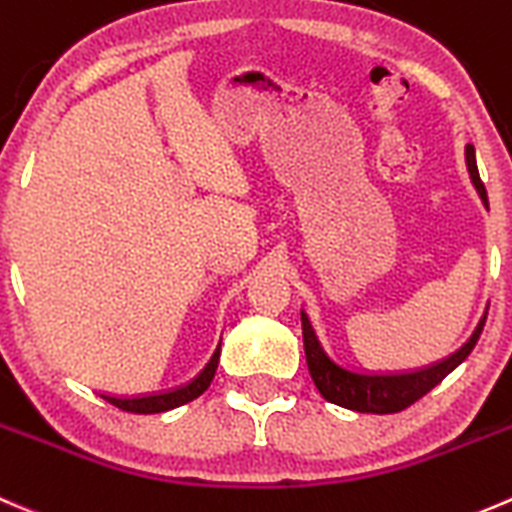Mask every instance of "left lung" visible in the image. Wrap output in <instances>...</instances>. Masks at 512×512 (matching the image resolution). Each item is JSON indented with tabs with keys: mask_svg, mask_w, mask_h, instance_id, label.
<instances>
[{
	"mask_svg": "<svg viewBox=\"0 0 512 512\" xmlns=\"http://www.w3.org/2000/svg\"><path fill=\"white\" fill-rule=\"evenodd\" d=\"M465 162H468L470 180H473L475 190H478L480 200L488 207V192L485 185L480 182L478 165H475V147H465ZM302 317V340H305V357H307V370H310L312 382L315 388L320 390L322 398L327 403H335L340 408L355 410V413H375V415H388V413H400V410L410 408L413 403H418L423 395H428L430 390L443 382L465 357L473 352L475 342H478L480 332L485 327V312L480 317L478 327L470 335V340L465 342L460 350H455L453 355L445 357V360L435 362V365L420 367L413 372H395V375H377V372H357L350 367L340 365V362L332 360L325 352L322 342L317 340V332L312 327L307 312H300Z\"/></svg>",
	"mask_w": 512,
	"mask_h": 512,
	"instance_id": "1",
	"label": "left lung"
}]
</instances>
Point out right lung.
<instances>
[{"instance_id":"right-lung-1","label":"right lung","mask_w":512,"mask_h":512,"mask_svg":"<svg viewBox=\"0 0 512 512\" xmlns=\"http://www.w3.org/2000/svg\"><path fill=\"white\" fill-rule=\"evenodd\" d=\"M217 362H220V347L215 350V355L210 357V362L205 365V370L190 380L187 385L175 390H167V393L157 395H142V398H114V395H102L107 403H112L114 408L127 410V413H140V415H155V413H167L172 408H180V405L190 403V400L200 398L207 388H210L212 377H215Z\"/></svg>"}]
</instances>
